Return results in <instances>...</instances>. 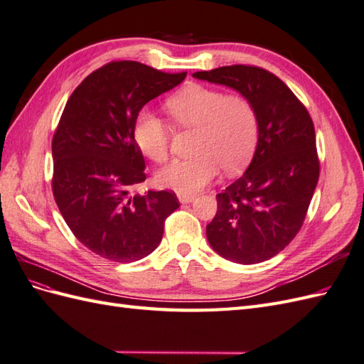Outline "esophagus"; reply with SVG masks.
Listing matches in <instances>:
<instances>
[{"label": "esophagus", "mask_w": 364, "mask_h": 364, "mask_svg": "<svg viewBox=\"0 0 364 364\" xmlns=\"http://www.w3.org/2000/svg\"><path fill=\"white\" fill-rule=\"evenodd\" d=\"M195 198H197V195L193 193H178V200L180 203H192Z\"/></svg>", "instance_id": "1"}]
</instances>
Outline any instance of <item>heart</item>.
<instances>
[{"label":"heart","instance_id":"obj_1","mask_svg":"<svg viewBox=\"0 0 364 364\" xmlns=\"http://www.w3.org/2000/svg\"><path fill=\"white\" fill-rule=\"evenodd\" d=\"M173 123L197 129L193 152L175 160L156 173V183L180 193H193L217 176L220 166L237 173L249 164L258 144L259 117L252 101L223 89L189 85L167 98ZM171 127L155 112L141 109L134 123V139L146 156L163 163L169 156Z\"/></svg>","mask_w":364,"mask_h":364}]
</instances>
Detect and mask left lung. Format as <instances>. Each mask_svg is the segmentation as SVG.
Returning a JSON list of instances; mask_svg holds the SVG:
<instances>
[{
	"label": "left lung",
	"mask_w": 364,
	"mask_h": 364,
	"mask_svg": "<svg viewBox=\"0 0 364 364\" xmlns=\"http://www.w3.org/2000/svg\"><path fill=\"white\" fill-rule=\"evenodd\" d=\"M193 77L235 89L257 107L259 138L254 158L217 195V213L206 235L212 249L229 262H266L301 229L318 183L312 118L294 92L263 68L234 64Z\"/></svg>",
	"instance_id": "1"
}]
</instances>
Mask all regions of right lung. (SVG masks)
I'll use <instances>...</instances> for the list:
<instances>
[{
	"instance_id": "obj_1",
	"label": "right lung",
	"mask_w": 364,
	"mask_h": 364,
	"mask_svg": "<svg viewBox=\"0 0 364 364\" xmlns=\"http://www.w3.org/2000/svg\"><path fill=\"white\" fill-rule=\"evenodd\" d=\"M184 78L186 72L110 61L68 100L52 138V192L72 234L93 254L138 262L160 245L166 218L180 208L172 191L132 195L146 180L134 123L146 102Z\"/></svg>"
}]
</instances>
